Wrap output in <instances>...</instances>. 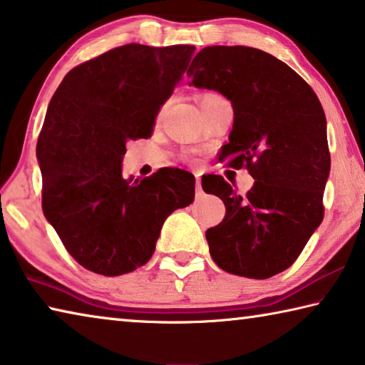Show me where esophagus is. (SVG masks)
Here are the masks:
<instances>
[{"instance_id": "34e87169", "label": "esophagus", "mask_w": 365, "mask_h": 365, "mask_svg": "<svg viewBox=\"0 0 365 365\" xmlns=\"http://www.w3.org/2000/svg\"><path fill=\"white\" fill-rule=\"evenodd\" d=\"M195 192H197V195H202V184H200L199 175L195 176Z\"/></svg>"}]
</instances>
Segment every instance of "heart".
<instances>
[{
	"label": "heart",
	"mask_w": 365,
	"mask_h": 365,
	"mask_svg": "<svg viewBox=\"0 0 365 365\" xmlns=\"http://www.w3.org/2000/svg\"><path fill=\"white\" fill-rule=\"evenodd\" d=\"M217 97H220V95L215 93V92H204V93L199 95V103H200V106H202V105L205 103V101L212 100V98H217Z\"/></svg>",
	"instance_id": "heart-1"
}]
</instances>
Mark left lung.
Here are the masks:
<instances>
[{
  "label": "left lung",
  "instance_id": "left-lung-1",
  "mask_svg": "<svg viewBox=\"0 0 365 365\" xmlns=\"http://www.w3.org/2000/svg\"><path fill=\"white\" fill-rule=\"evenodd\" d=\"M187 76L231 101L235 123L220 161L255 179L239 195L222 176L202 178L226 207L223 222L205 232L212 259L237 277L282 273L324 220L330 150L317 95L288 64L250 46H207Z\"/></svg>",
  "mask_w": 365,
  "mask_h": 365
}]
</instances>
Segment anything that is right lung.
I'll return each mask as SVG.
<instances>
[{"instance_id":"add662e5","label":"right lung","mask_w":365,"mask_h":365,"mask_svg":"<svg viewBox=\"0 0 365 365\" xmlns=\"http://www.w3.org/2000/svg\"><path fill=\"white\" fill-rule=\"evenodd\" d=\"M195 46L123 45L76 66L48 105L37 142L41 208L71 257L119 277L145 265L165 220L192 204L195 178L179 168L124 179L126 142L152 135L161 105Z\"/></svg>"}]
</instances>
